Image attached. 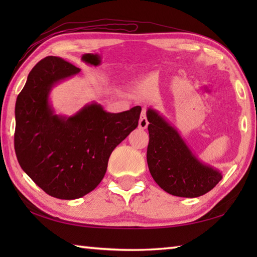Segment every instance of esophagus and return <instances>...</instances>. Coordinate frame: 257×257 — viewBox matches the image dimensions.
I'll return each mask as SVG.
<instances>
[{
  "label": "esophagus",
  "mask_w": 257,
  "mask_h": 257,
  "mask_svg": "<svg viewBox=\"0 0 257 257\" xmlns=\"http://www.w3.org/2000/svg\"><path fill=\"white\" fill-rule=\"evenodd\" d=\"M147 125H149V121H147L145 111H144V112H142L141 119H139V121H138V128L139 129H146Z\"/></svg>",
  "instance_id": "esophagus-1"
}]
</instances>
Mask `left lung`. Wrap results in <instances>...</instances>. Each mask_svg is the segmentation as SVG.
<instances>
[{"mask_svg":"<svg viewBox=\"0 0 257 257\" xmlns=\"http://www.w3.org/2000/svg\"><path fill=\"white\" fill-rule=\"evenodd\" d=\"M150 143L147 164L152 177L167 193L179 197H198L214 188L222 172L199 160L175 125L154 108L146 111Z\"/></svg>","mask_w":257,"mask_h":257,"instance_id":"1","label":"left lung"}]
</instances>
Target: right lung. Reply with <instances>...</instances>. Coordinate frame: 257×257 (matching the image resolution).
Returning <instances> with one entry per match:
<instances>
[{
    "mask_svg": "<svg viewBox=\"0 0 257 257\" xmlns=\"http://www.w3.org/2000/svg\"><path fill=\"white\" fill-rule=\"evenodd\" d=\"M80 69L56 56L41 60L29 72L16 102L15 150L23 170L51 196L76 199L102 181L112 151L137 128L142 107L110 113L86 104L70 116L51 103L54 87Z\"/></svg>",
    "mask_w": 257,
    "mask_h": 257,
    "instance_id": "1",
    "label": "right lung"
}]
</instances>
